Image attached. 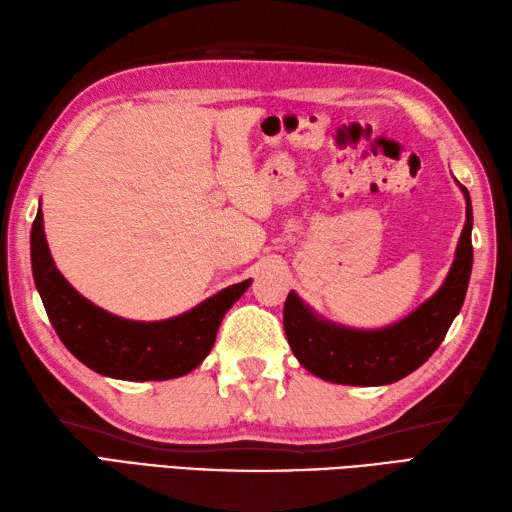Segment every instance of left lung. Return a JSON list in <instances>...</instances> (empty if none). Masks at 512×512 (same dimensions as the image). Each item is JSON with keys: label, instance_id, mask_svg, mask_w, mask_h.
<instances>
[{"label": "left lung", "instance_id": "1", "mask_svg": "<svg viewBox=\"0 0 512 512\" xmlns=\"http://www.w3.org/2000/svg\"><path fill=\"white\" fill-rule=\"evenodd\" d=\"M466 222L447 279L405 319L358 330L319 317L295 290L284 306V330L297 361L310 374L339 385L376 387L409 376L438 350L462 310L473 268V206L466 187Z\"/></svg>", "mask_w": 512, "mask_h": 512}]
</instances>
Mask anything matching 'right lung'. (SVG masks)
<instances>
[{
    "label": "right lung",
    "mask_w": 512,
    "mask_h": 512,
    "mask_svg": "<svg viewBox=\"0 0 512 512\" xmlns=\"http://www.w3.org/2000/svg\"><path fill=\"white\" fill-rule=\"evenodd\" d=\"M32 277L63 345L96 374L118 380H169L193 372L215 343L224 314L253 279L233 284L198 306L162 321L116 317L76 292L54 266L41 206L30 231Z\"/></svg>",
    "instance_id": "1"
}]
</instances>
